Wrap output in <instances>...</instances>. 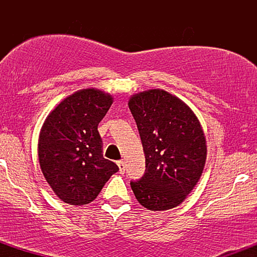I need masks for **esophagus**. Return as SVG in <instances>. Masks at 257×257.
<instances>
[{
    "mask_svg": "<svg viewBox=\"0 0 257 257\" xmlns=\"http://www.w3.org/2000/svg\"><path fill=\"white\" fill-rule=\"evenodd\" d=\"M117 164H118V168H119V173H120V174H123V173H124V172H125V163H124V162H123V161H119L118 163H117Z\"/></svg>",
    "mask_w": 257,
    "mask_h": 257,
    "instance_id": "34e87169",
    "label": "esophagus"
}]
</instances>
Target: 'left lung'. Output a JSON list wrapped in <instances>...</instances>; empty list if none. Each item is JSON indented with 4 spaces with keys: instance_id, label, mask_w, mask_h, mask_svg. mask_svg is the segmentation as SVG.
Returning a JSON list of instances; mask_svg holds the SVG:
<instances>
[{
    "instance_id": "left-lung-1",
    "label": "left lung",
    "mask_w": 257,
    "mask_h": 257,
    "mask_svg": "<svg viewBox=\"0 0 257 257\" xmlns=\"http://www.w3.org/2000/svg\"><path fill=\"white\" fill-rule=\"evenodd\" d=\"M145 153L146 170L132 190L146 209L164 211L186 199L206 161L204 132L194 112L163 89L134 94L128 102Z\"/></svg>"
}]
</instances>
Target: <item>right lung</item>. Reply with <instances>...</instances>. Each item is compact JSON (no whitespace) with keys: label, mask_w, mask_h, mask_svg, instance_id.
<instances>
[{"label":"right lung","mask_w":257,"mask_h":257,"mask_svg":"<svg viewBox=\"0 0 257 257\" xmlns=\"http://www.w3.org/2000/svg\"><path fill=\"white\" fill-rule=\"evenodd\" d=\"M113 98L95 88L75 91L47 116L38 138L44 179L59 199L83 205L98 197L116 163L104 158L98 132Z\"/></svg>","instance_id":"right-lung-1"}]
</instances>
